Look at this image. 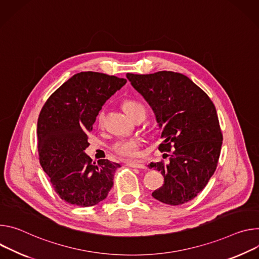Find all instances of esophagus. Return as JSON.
Instances as JSON below:
<instances>
[{"instance_id": "1", "label": "esophagus", "mask_w": 259, "mask_h": 259, "mask_svg": "<svg viewBox=\"0 0 259 259\" xmlns=\"http://www.w3.org/2000/svg\"><path fill=\"white\" fill-rule=\"evenodd\" d=\"M127 166L131 167H136V168H146L145 164L142 163V162H137V161H126L125 162Z\"/></svg>"}]
</instances>
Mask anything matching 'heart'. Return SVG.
<instances>
[{"instance_id": "obj_1", "label": "heart", "mask_w": 259, "mask_h": 259, "mask_svg": "<svg viewBox=\"0 0 259 259\" xmlns=\"http://www.w3.org/2000/svg\"><path fill=\"white\" fill-rule=\"evenodd\" d=\"M122 107H123L124 111L130 115L132 118L134 117V115L136 113H138L139 111H142V110L145 111L144 106L134 100L124 101ZM103 115H104V113L102 111L98 115V122L99 123H102ZM139 145H140V141L137 139H123V140H119L115 143V144L113 145V150L121 156L134 158V157L138 156Z\"/></svg>"}]
</instances>
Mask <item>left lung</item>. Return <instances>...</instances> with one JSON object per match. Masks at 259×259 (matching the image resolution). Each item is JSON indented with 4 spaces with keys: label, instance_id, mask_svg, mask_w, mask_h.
Masks as SVG:
<instances>
[{
    "label": "left lung",
    "instance_id": "8db88e82",
    "mask_svg": "<svg viewBox=\"0 0 259 259\" xmlns=\"http://www.w3.org/2000/svg\"><path fill=\"white\" fill-rule=\"evenodd\" d=\"M126 78L155 114L163 140L159 151L171 149L168 162L148 165L164 178L152 196L170 206L185 204L206 187L217 167L223 137L215 106L202 89L180 73H127Z\"/></svg>",
    "mask_w": 259,
    "mask_h": 259
}]
</instances>
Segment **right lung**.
I'll list each match as a JSON object with an SVG mask.
<instances>
[{
	"instance_id": "right-lung-1",
	"label": "right lung",
	"mask_w": 259,
	"mask_h": 259,
	"mask_svg": "<svg viewBox=\"0 0 259 259\" xmlns=\"http://www.w3.org/2000/svg\"><path fill=\"white\" fill-rule=\"evenodd\" d=\"M126 83L123 78L98 72L75 74L44 104L37 124L40 163L65 202L92 207L105 199L119 163L84 152L99 112Z\"/></svg>"
}]
</instances>
